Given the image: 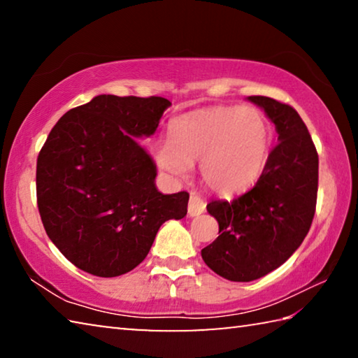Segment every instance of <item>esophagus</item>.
Instances as JSON below:
<instances>
[{
  "label": "esophagus",
  "mask_w": 358,
  "mask_h": 358,
  "mask_svg": "<svg viewBox=\"0 0 358 358\" xmlns=\"http://www.w3.org/2000/svg\"><path fill=\"white\" fill-rule=\"evenodd\" d=\"M203 211H205L203 199L196 196V194H192L191 199H189V203H187V215H189L191 217H194V216L202 215Z\"/></svg>",
  "instance_id": "obj_1"
}]
</instances>
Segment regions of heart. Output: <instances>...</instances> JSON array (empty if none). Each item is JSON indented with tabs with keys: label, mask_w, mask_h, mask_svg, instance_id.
I'll list each match as a JSON object with an SVG mask.
<instances>
[{
	"label": "heart",
	"mask_w": 358,
	"mask_h": 358,
	"mask_svg": "<svg viewBox=\"0 0 358 358\" xmlns=\"http://www.w3.org/2000/svg\"><path fill=\"white\" fill-rule=\"evenodd\" d=\"M171 141L155 148L162 171L183 178L201 161L207 186L222 194L245 192L257 183L268 164L273 131L256 107L221 106L194 110L169 126Z\"/></svg>",
	"instance_id": "heart-1"
}]
</instances>
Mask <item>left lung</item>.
Wrapping results in <instances>:
<instances>
[{"label":"left lung","instance_id":"1","mask_svg":"<svg viewBox=\"0 0 358 358\" xmlns=\"http://www.w3.org/2000/svg\"><path fill=\"white\" fill-rule=\"evenodd\" d=\"M275 124L278 143L256 186L243 196L211 201L220 237L202 259L229 281L250 282L281 266L311 227L317 199L319 156L300 115L266 96H248Z\"/></svg>","mask_w":358,"mask_h":358}]
</instances>
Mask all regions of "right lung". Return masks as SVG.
Segmentation results:
<instances>
[{
	"label": "right lung",
	"mask_w": 358,
	"mask_h": 358,
	"mask_svg": "<svg viewBox=\"0 0 358 358\" xmlns=\"http://www.w3.org/2000/svg\"><path fill=\"white\" fill-rule=\"evenodd\" d=\"M172 102L99 94L66 112L38 156L42 224L63 256L113 278L147 257L159 227L187 213L189 194H162L156 164L137 138L155 134Z\"/></svg>",
	"instance_id": "obj_1"
}]
</instances>
